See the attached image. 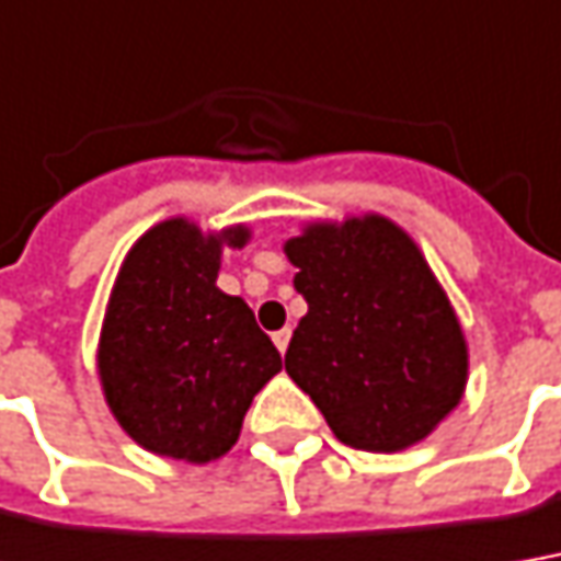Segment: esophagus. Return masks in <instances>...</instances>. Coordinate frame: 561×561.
<instances>
[{
    "mask_svg": "<svg viewBox=\"0 0 561 561\" xmlns=\"http://www.w3.org/2000/svg\"><path fill=\"white\" fill-rule=\"evenodd\" d=\"M288 341H291V329H282L273 334V344H276V350H279V353H285V350H288Z\"/></svg>",
    "mask_w": 561,
    "mask_h": 561,
    "instance_id": "obj_1",
    "label": "esophagus"
}]
</instances>
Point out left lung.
Masks as SVG:
<instances>
[{
    "label": "left lung",
    "mask_w": 561,
    "mask_h": 561,
    "mask_svg": "<svg viewBox=\"0 0 561 561\" xmlns=\"http://www.w3.org/2000/svg\"><path fill=\"white\" fill-rule=\"evenodd\" d=\"M307 300L285 371L359 451L430 436L467 387V341L424 254L387 217L312 224L285 242Z\"/></svg>",
    "instance_id": "1"
}]
</instances>
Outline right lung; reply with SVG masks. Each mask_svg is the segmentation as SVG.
Listing matches in <instances>:
<instances>
[{"mask_svg":"<svg viewBox=\"0 0 561 561\" xmlns=\"http://www.w3.org/2000/svg\"><path fill=\"white\" fill-rule=\"evenodd\" d=\"M245 227L202 236L184 217L144 232L113 285L98 371L110 411L147 451L190 463L227 455L251 399L282 368L242 297L217 288L220 245Z\"/></svg>","mask_w":561,"mask_h":561,"instance_id":"1","label":"right lung"}]
</instances>
